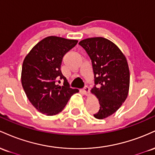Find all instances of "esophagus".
I'll return each instance as SVG.
<instances>
[{"mask_svg": "<svg viewBox=\"0 0 155 155\" xmlns=\"http://www.w3.org/2000/svg\"><path fill=\"white\" fill-rule=\"evenodd\" d=\"M82 91L85 95H89V93H90V87L87 86H85L82 90Z\"/></svg>", "mask_w": 155, "mask_h": 155, "instance_id": "esophagus-1", "label": "esophagus"}]
</instances>
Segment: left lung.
Listing matches in <instances>:
<instances>
[{
	"instance_id": "1",
	"label": "left lung",
	"mask_w": 155,
	"mask_h": 155,
	"mask_svg": "<svg viewBox=\"0 0 155 155\" xmlns=\"http://www.w3.org/2000/svg\"><path fill=\"white\" fill-rule=\"evenodd\" d=\"M79 44L92 60L95 85L91 92L100 104V109L94 117L103 120L115 113L128 95L130 71L127 59L116 44L103 37L84 39Z\"/></svg>"
}]
</instances>
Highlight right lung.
<instances>
[{"label":"right lung","instance_id":"right-lung-1","mask_svg":"<svg viewBox=\"0 0 155 155\" xmlns=\"http://www.w3.org/2000/svg\"><path fill=\"white\" fill-rule=\"evenodd\" d=\"M77 40L48 36L32 48L23 61L21 74L22 87L28 100L47 116L59 114L77 89L69 87L62 74L63 56L77 44ZM63 79V86L57 84Z\"/></svg>","mask_w":155,"mask_h":155}]
</instances>
